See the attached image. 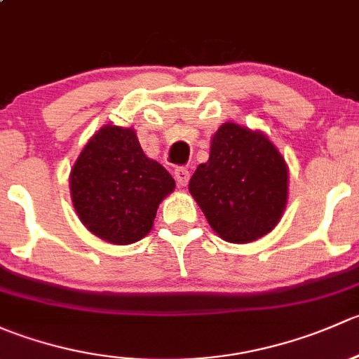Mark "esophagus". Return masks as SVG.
Instances as JSON below:
<instances>
[{"instance_id": "34e87169", "label": "esophagus", "mask_w": 359, "mask_h": 359, "mask_svg": "<svg viewBox=\"0 0 359 359\" xmlns=\"http://www.w3.org/2000/svg\"><path fill=\"white\" fill-rule=\"evenodd\" d=\"M173 175H175V180L177 184H179L180 187H186L187 182H189V170L184 168V166H177L175 172H173Z\"/></svg>"}]
</instances>
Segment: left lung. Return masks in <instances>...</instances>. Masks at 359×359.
<instances>
[{
    "label": "left lung",
    "instance_id": "obj_1",
    "mask_svg": "<svg viewBox=\"0 0 359 359\" xmlns=\"http://www.w3.org/2000/svg\"><path fill=\"white\" fill-rule=\"evenodd\" d=\"M189 193L212 229L229 243H252L276 227L288 200L285 158L262 132L224 123Z\"/></svg>",
    "mask_w": 359,
    "mask_h": 359
}]
</instances>
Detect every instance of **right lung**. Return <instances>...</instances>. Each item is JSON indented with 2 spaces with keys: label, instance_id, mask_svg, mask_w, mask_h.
Returning a JSON list of instances; mask_svg holds the SVG:
<instances>
[{
  "label": "right lung",
  "instance_id": "1",
  "mask_svg": "<svg viewBox=\"0 0 359 359\" xmlns=\"http://www.w3.org/2000/svg\"><path fill=\"white\" fill-rule=\"evenodd\" d=\"M83 226L112 245H130L153 229L159 203L175 180L144 154L133 128L106 125L86 142L69 175Z\"/></svg>",
  "mask_w": 359,
  "mask_h": 359
}]
</instances>
